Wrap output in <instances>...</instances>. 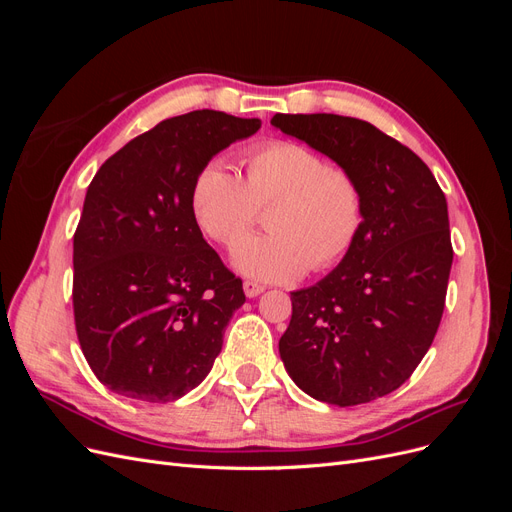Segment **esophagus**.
<instances>
[{
  "instance_id": "esophagus-1",
  "label": "esophagus",
  "mask_w": 512,
  "mask_h": 512,
  "mask_svg": "<svg viewBox=\"0 0 512 512\" xmlns=\"http://www.w3.org/2000/svg\"><path fill=\"white\" fill-rule=\"evenodd\" d=\"M243 290H245V294H247V297H250V299H254V297H258V294H260L262 290H265V286L247 280V282H243Z\"/></svg>"
}]
</instances>
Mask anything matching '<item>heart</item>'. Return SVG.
Returning a JSON list of instances; mask_svg holds the SVG:
<instances>
[{"instance_id":"1","label":"heart","mask_w":512,"mask_h":512,"mask_svg":"<svg viewBox=\"0 0 512 512\" xmlns=\"http://www.w3.org/2000/svg\"><path fill=\"white\" fill-rule=\"evenodd\" d=\"M243 179L222 160L196 170L190 211L196 226L220 245H235L270 205V232L235 247V267L258 282H292L307 267L320 273L342 262L365 224L359 181L327 166L314 149L292 141H269L243 158Z\"/></svg>"}]
</instances>
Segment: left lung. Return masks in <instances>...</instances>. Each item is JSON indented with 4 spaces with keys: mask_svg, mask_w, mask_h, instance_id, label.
<instances>
[{
    "mask_svg": "<svg viewBox=\"0 0 512 512\" xmlns=\"http://www.w3.org/2000/svg\"><path fill=\"white\" fill-rule=\"evenodd\" d=\"M271 123L346 168L365 196L348 256L316 286L290 292L280 356L314 399L367 404L399 389L438 333L453 265L444 192L412 149L367 121L277 113Z\"/></svg>",
    "mask_w": 512,
    "mask_h": 512,
    "instance_id": "left-lung-1",
    "label": "left lung"
}]
</instances>
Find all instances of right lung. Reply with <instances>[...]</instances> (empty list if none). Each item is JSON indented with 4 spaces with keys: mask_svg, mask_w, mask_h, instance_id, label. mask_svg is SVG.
<instances>
[{
    "mask_svg": "<svg viewBox=\"0 0 512 512\" xmlns=\"http://www.w3.org/2000/svg\"><path fill=\"white\" fill-rule=\"evenodd\" d=\"M260 119L194 111L160 121L108 158L74 232V324L113 393L166 404L205 380L243 284L190 211L196 170Z\"/></svg>",
    "mask_w": 512,
    "mask_h": 512,
    "instance_id": "obj_1",
    "label": "right lung"
}]
</instances>
